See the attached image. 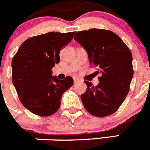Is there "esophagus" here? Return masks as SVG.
I'll return each mask as SVG.
<instances>
[{
    "label": "esophagus",
    "mask_w": 150,
    "mask_h": 150,
    "mask_svg": "<svg viewBox=\"0 0 150 150\" xmlns=\"http://www.w3.org/2000/svg\"><path fill=\"white\" fill-rule=\"evenodd\" d=\"M74 84H76V83H78L79 81V80L77 78H74Z\"/></svg>",
    "instance_id": "esophagus-1"
}]
</instances>
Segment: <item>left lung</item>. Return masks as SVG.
Instances as JSON below:
<instances>
[{
    "label": "left lung",
    "instance_id": "1",
    "mask_svg": "<svg viewBox=\"0 0 150 150\" xmlns=\"http://www.w3.org/2000/svg\"><path fill=\"white\" fill-rule=\"evenodd\" d=\"M74 38L87 52L92 66L97 68V74H101L96 87L84 81L87 90L81 96L84 108L98 117L112 115L130 90L133 76L130 49L116 33L108 30L79 31Z\"/></svg>",
    "mask_w": 150,
    "mask_h": 150
}]
</instances>
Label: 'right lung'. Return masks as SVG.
Here are the masks:
<instances>
[{
	"label": "right lung",
	"mask_w": 150,
	"mask_h": 150,
	"mask_svg": "<svg viewBox=\"0 0 150 150\" xmlns=\"http://www.w3.org/2000/svg\"><path fill=\"white\" fill-rule=\"evenodd\" d=\"M75 32H50L25 40L11 61L12 82L22 104L34 115H52L63 93L74 84L71 76L59 80L52 69L60 62V52Z\"/></svg>",
	"instance_id": "obj_1"
}]
</instances>
